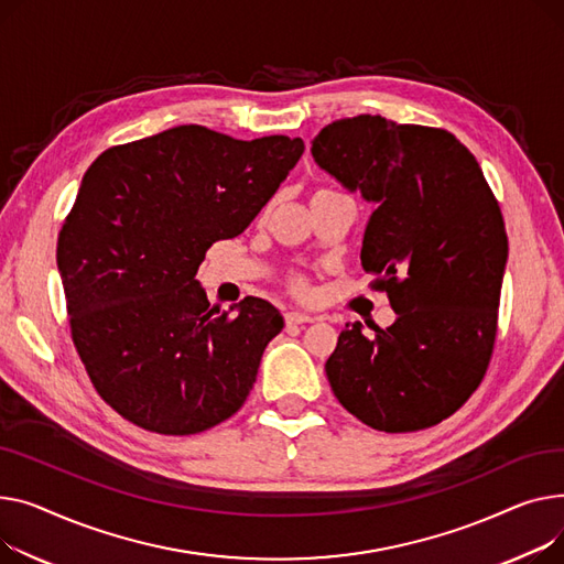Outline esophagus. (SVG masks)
Masks as SVG:
<instances>
[{
    "label": "esophagus",
    "mask_w": 564,
    "mask_h": 564,
    "mask_svg": "<svg viewBox=\"0 0 564 564\" xmlns=\"http://www.w3.org/2000/svg\"><path fill=\"white\" fill-rule=\"evenodd\" d=\"M314 321H318L316 316H310V314H305V312H289L286 314V323L289 325H303V323H314Z\"/></svg>",
    "instance_id": "esophagus-1"
}]
</instances>
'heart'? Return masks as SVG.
Returning a JSON list of instances; mask_svg holds the SVG:
<instances>
[{
    "mask_svg": "<svg viewBox=\"0 0 564 564\" xmlns=\"http://www.w3.org/2000/svg\"><path fill=\"white\" fill-rule=\"evenodd\" d=\"M325 191H327V188H318V191H314V193H312V197H314V195H318V193H325ZM289 289H291L293 293H297V295H305L310 286H307V280H305L303 275L293 273V275L289 278Z\"/></svg>",
    "mask_w": 564,
    "mask_h": 564,
    "instance_id": "1",
    "label": "heart"
}]
</instances>
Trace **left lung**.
<instances>
[{
    "mask_svg": "<svg viewBox=\"0 0 564 564\" xmlns=\"http://www.w3.org/2000/svg\"><path fill=\"white\" fill-rule=\"evenodd\" d=\"M321 171L376 205L361 269L395 312L341 329L325 373L337 401L384 433L437 425L467 403L494 348L508 235L476 156L446 129L344 118L312 141Z\"/></svg>",
    "mask_w": 564,
    "mask_h": 564,
    "instance_id": "obj_1",
    "label": "left lung"
}]
</instances>
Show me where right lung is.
<instances>
[{
    "label": "right lung",
    "mask_w": 564,
    "mask_h": 564,
    "mask_svg": "<svg viewBox=\"0 0 564 564\" xmlns=\"http://www.w3.org/2000/svg\"><path fill=\"white\" fill-rule=\"evenodd\" d=\"M303 152V139L237 141L180 124L90 163L56 263L77 352L120 416L195 435L246 403L284 318L252 295L212 310L195 273L216 241L254 220Z\"/></svg>",
    "instance_id": "right-lung-1"
}]
</instances>
